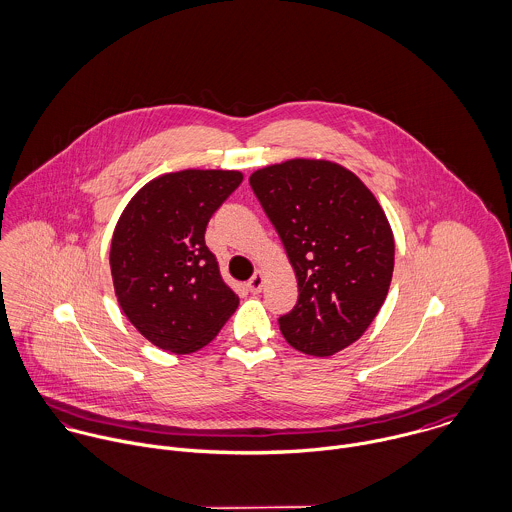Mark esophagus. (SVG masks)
<instances>
[{"label":"esophagus","instance_id":"obj_1","mask_svg":"<svg viewBox=\"0 0 512 512\" xmlns=\"http://www.w3.org/2000/svg\"><path fill=\"white\" fill-rule=\"evenodd\" d=\"M262 284H264V278H262L260 272H256V274L250 278V282H248V290H250L252 294H258V292L262 290Z\"/></svg>","mask_w":512,"mask_h":512}]
</instances>
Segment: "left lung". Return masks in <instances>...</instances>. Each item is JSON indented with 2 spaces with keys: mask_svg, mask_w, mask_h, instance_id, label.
<instances>
[{
  "mask_svg": "<svg viewBox=\"0 0 512 512\" xmlns=\"http://www.w3.org/2000/svg\"><path fill=\"white\" fill-rule=\"evenodd\" d=\"M250 186L298 280V302L278 320L282 336L308 355L338 353L387 298L395 242L385 212L353 172L330 161L272 165Z\"/></svg>",
  "mask_w": 512,
  "mask_h": 512,
  "instance_id": "8db88e82",
  "label": "left lung"
}]
</instances>
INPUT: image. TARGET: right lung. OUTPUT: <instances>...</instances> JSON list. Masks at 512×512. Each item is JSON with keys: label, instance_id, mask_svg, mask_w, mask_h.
Returning a JSON list of instances; mask_svg holds the SVG:
<instances>
[{"label": "right lung", "instance_id": "1", "mask_svg": "<svg viewBox=\"0 0 512 512\" xmlns=\"http://www.w3.org/2000/svg\"><path fill=\"white\" fill-rule=\"evenodd\" d=\"M236 171H180L145 184L111 240L121 310L157 347L190 353L216 338L238 308L204 242L212 214L240 186Z\"/></svg>", "mask_w": 512, "mask_h": 512}]
</instances>
